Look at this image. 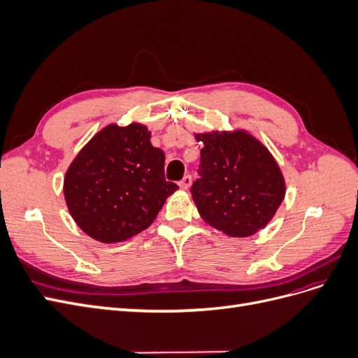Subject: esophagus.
Returning <instances> with one entry per match:
<instances>
[{
    "instance_id": "obj_1",
    "label": "esophagus",
    "mask_w": 358,
    "mask_h": 358,
    "mask_svg": "<svg viewBox=\"0 0 358 358\" xmlns=\"http://www.w3.org/2000/svg\"><path fill=\"white\" fill-rule=\"evenodd\" d=\"M191 183H192V178H191L189 175H187L185 178H183V179L179 182V187H180L183 191H187V189H189Z\"/></svg>"
}]
</instances>
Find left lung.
Listing matches in <instances>:
<instances>
[{"label": "left lung", "mask_w": 358, "mask_h": 358, "mask_svg": "<svg viewBox=\"0 0 358 358\" xmlns=\"http://www.w3.org/2000/svg\"><path fill=\"white\" fill-rule=\"evenodd\" d=\"M201 149L191 196L203 221L230 237H248L272 221L285 197L275 157L246 129L194 133Z\"/></svg>", "instance_id": "left-lung-1"}]
</instances>
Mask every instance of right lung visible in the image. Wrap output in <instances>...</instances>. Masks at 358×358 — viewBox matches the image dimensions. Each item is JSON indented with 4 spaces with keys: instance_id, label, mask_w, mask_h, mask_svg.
<instances>
[{
    "instance_id": "right-lung-1",
    "label": "right lung",
    "mask_w": 358,
    "mask_h": 358,
    "mask_svg": "<svg viewBox=\"0 0 358 358\" xmlns=\"http://www.w3.org/2000/svg\"><path fill=\"white\" fill-rule=\"evenodd\" d=\"M166 155L150 143L146 125L109 124L74 157L64 176V199L79 229L101 243L146 230L169 196Z\"/></svg>"
}]
</instances>
